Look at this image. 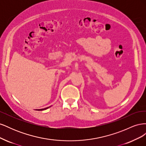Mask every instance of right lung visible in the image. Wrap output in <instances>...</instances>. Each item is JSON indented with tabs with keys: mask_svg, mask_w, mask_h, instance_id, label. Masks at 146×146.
<instances>
[{
	"mask_svg": "<svg viewBox=\"0 0 146 146\" xmlns=\"http://www.w3.org/2000/svg\"><path fill=\"white\" fill-rule=\"evenodd\" d=\"M49 107H51V106H50V107H47V108H42V109H38V110H38V111H42V110H46L47 108H48Z\"/></svg>",
	"mask_w": 146,
	"mask_h": 146,
	"instance_id": "add662e5",
	"label": "right lung"
}]
</instances>
